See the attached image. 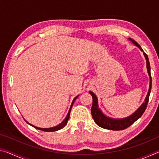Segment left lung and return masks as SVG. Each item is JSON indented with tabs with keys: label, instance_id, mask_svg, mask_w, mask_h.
Listing matches in <instances>:
<instances>
[{
	"label": "left lung",
	"instance_id": "1",
	"mask_svg": "<svg viewBox=\"0 0 159 159\" xmlns=\"http://www.w3.org/2000/svg\"><path fill=\"white\" fill-rule=\"evenodd\" d=\"M130 41L136 45L137 47H138L140 50L143 52V54L146 59V62H147V72L149 76L150 79V83H149V89L148 91L147 95L145 98L144 102L142 104L141 107H139V108L137 110V111L130 115V116L124 118H120V119H115V118H111L109 117H107V116L104 115L100 109L98 107V100L97 98L96 95L93 92L90 91V95L93 97V105L92 108H91V114H92V116L95 122L97 123V125H99V127L104 129H108V130H124V129L128 128L129 126H130L133 123L136 121L138 118L142 116V115L144 114V112L146 110V108L147 107L148 102H149V95L151 92V89H152V76H151V68H150V64L149 61V58L146 53H145L142 48H141L138 43L135 41H134L133 39H128Z\"/></svg>",
	"mask_w": 159,
	"mask_h": 159
}]
</instances>
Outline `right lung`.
<instances>
[{"mask_svg":"<svg viewBox=\"0 0 159 159\" xmlns=\"http://www.w3.org/2000/svg\"><path fill=\"white\" fill-rule=\"evenodd\" d=\"M78 98V96H76V98H75L74 99V100H73V102H72V103H71V107H70V109H69V112H68V114H67V116H66V117L65 118V119H64L62 122H61L60 124H59L58 125H57V126H55V127H52V128H38V127H36V126H34V125H31V124H30V123H29L27 121H25L28 123V124H29L30 125H31V126H33L34 128H36V129H38V130H43V131H45V132H53V131H57V130H60V129H61V128H63L64 126H65L66 125V123H67V121H68V120L69 119V116H70V112H71V108H72V106H73V104H74V101L76 100V99Z\"/></svg>","mask_w":159,"mask_h":159,"instance_id":"1","label":"right lung"}]
</instances>
